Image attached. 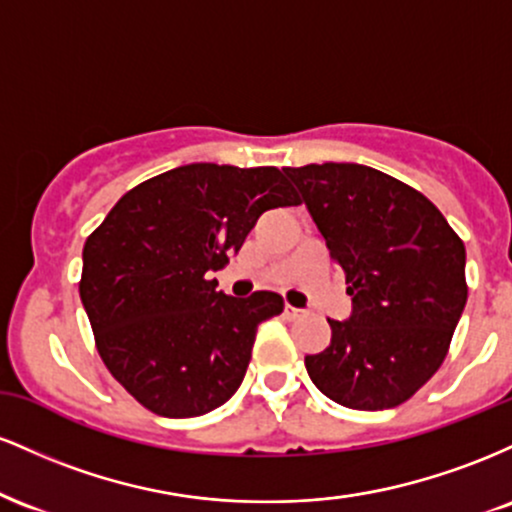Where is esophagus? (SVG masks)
<instances>
[{
	"label": "esophagus",
	"mask_w": 512,
	"mask_h": 512,
	"mask_svg": "<svg viewBox=\"0 0 512 512\" xmlns=\"http://www.w3.org/2000/svg\"><path fill=\"white\" fill-rule=\"evenodd\" d=\"M284 315L289 317V320H296V317L303 315V310H301V308H293V305L286 303V305H284Z\"/></svg>",
	"instance_id": "1"
}]
</instances>
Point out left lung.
Masks as SVG:
<instances>
[{"mask_svg":"<svg viewBox=\"0 0 512 512\" xmlns=\"http://www.w3.org/2000/svg\"><path fill=\"white\" fill-rule=\"evenodd\" d=\"M332 260L351 315L327 320L330 346L305 356L310 380L349 409H392L445 361L467 303L464 243L436 204L358 163L284 168Z\"/></svg>","mask_w":512,"mask_h":512,"instance_id":"8db88e82","label":"left lung"}]
</instances>
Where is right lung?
Returning <instances> with one entry per match:
<instances>
[{
  "label": "right lung",
  "instance_id": "1",
  "mask_svg": "<svg viewBox=\"0 0 512 512\" xmlns=\"http://www.w3.org/2000/svg\"><path fill=\"white\" fill-rule=\"evenodd\" d=\"M279 168L190 163L132 187L84 245L79 296L113 378L168 419L228 402L274 291L233 298L209 279L264 211L298 207Z\"/></svg>",
  "mask_w": 512,
  "mask_h": 512
}]
</instances>
